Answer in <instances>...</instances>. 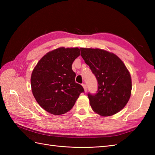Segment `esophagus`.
Returning a JSON list of instances; mask_svg holds the SVG:
<instances>
[{
  "label": "esophagus",
  "instance_id": "obj_1",
  "mask_svg": "<svg viewBox=\"0 0 155 155\" xmlns=\"http://www.w3.org/2000/svg\"><path fill=\"white\" fill-rule=\"evenodd\" d=\"M83 87L84 88V93H87V85L84 84H83Z\"/></svg>",
  "mask_w": 155,
  "mask_h": 155
}]
</instances>
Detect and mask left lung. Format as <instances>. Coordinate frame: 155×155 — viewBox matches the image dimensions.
<instances>
[{"label": "left lung", "instance_id": "left-lung-1", "mask_svg": "<svg viewBox=\"0 0 155 155\" xmlns=\"http://www.w3.org/2000/svg\"><path fill=\"white\" fill-rule=\"evenodd\" d=\"M81 57L96 77L98 91L88 94L91 107L101 116H112L126 106L132 81L126 66L113 52L99 48H81Z\"/></svg>", "mask_w": 155, "mask_h": 155}]
</instances>
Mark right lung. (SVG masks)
Returning <instances> with one entry per match:
<instances>
[{
    "mask_svg": "<svg viewBox=\"0 0 155 155\" xmlns=\"http://www.w3.org/2000/svg\"><path fill=\"white\" fill-rule=\"evenodd\" d=\"M80 49L60 47L47 52L32 71V92L38 104L54 115L67 113L73 107L84 88L75 83L72 64Z\"/></svg>",
    "mask_w": 155,
    "mask_h": 155,
    "instance_id": "right-lung-1",
    "label": "right lung"
}]
</instances>
